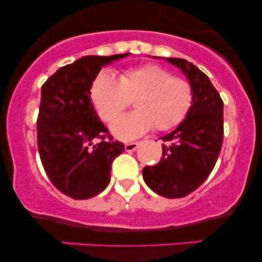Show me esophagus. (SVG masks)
I'll return each instance as SVG.
<instances>
[{"mask_svg":"<svg viewBox=\"0 0 262 262\" xmlns=\"http://www.w3.org/2000/svg\"><path fill=\"white\" fill-rule=\"evenodd\" d=\"M138 146H139V143H137V141H134V143H127L125 144V151H135L138 149Z\"/></svg>","mask_w":262,"mask_h":262,"instance_id":"34e87169","label":"esophagus"}]
</instances>
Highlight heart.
Instances as JSON below:
<instances>
[{
	"label": "heart",
	"instance_id": "obj_1",
	"mask_svg": "<svg viewBox=\"0 0 262 262\" xmlns=\"http://www.w3.org/2000/svg\"><path fill=\"white\" fill-rule=\"evenodd\" d=\"M130 99L136 111L116 119L111 127L122 140L135 139L152 127L156 132L177 127L193 104V87L158 64L127 69L118 80L104 73L93 81L91 100L103 121H113Z\"/></svg>",
	"mask_w": 262,
	"mask_h": 262
}]
</instances>
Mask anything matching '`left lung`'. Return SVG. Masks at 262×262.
<instances>
[{
    "instance_id": "8db88e82",
    "label": "left lung",
    "mask_w": 262,
    "mask_h": 262,
    "mask_svg": "<svg viewBox=\"0 0 262 262\" xmlns=\"http://www.w3.org/2000/svg\"><path fill=\"white\" fill-rule=\"evenodd\" d=\"M193 87V104L175 130L161 137L162 156L143 169L144 181L166 198H181L206 181L223 144V100L208 76L185 59L167 58Z\"/></svg>"
}]
</instances>
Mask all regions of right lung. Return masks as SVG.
Wrapping results in <instances>:
<instances>
[{
  "mask_svg": "<svg viewBox=\"0 0 262 262\" xmlns=\"http://www.w3.org/2000/svg\"><path fill=\"white\" fill-rule=\"evenodd\" d=\"M128 54L83 56L60 68L41 86L38 150L52 183L74 200L107 187L111 167L124 144L113 141L91 103V87L103 65Z\"/></svg>",
  "mask_w": 262,
  "mask_h": 262,
  "instance_id": "obj_1",
  "label": "right lung"
}]
</instances>
